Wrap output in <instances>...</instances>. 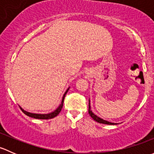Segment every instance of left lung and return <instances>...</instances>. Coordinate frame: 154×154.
<instances>
[{
    "mask_svg": "<svg viewBox=\"0 0 154 154\" xmlns=\"http://www.w3.org/2000/svg\"><path fill=\"white\" fill-rule=\"evenodd\" d=\"M88 114L93 119V120H94L95 122H98L100 124H105V125H117V123H112V122H109L108 121L103 120V119H100V117H98L97 116H96L95 114H94L92 111L91 109V105H90V100L88 99Z\"/></svg>",
    "mask_w": 154,
    "mask_h": 154,
    "instance_id": "obj_1",
    "label": "left lung"
}]
</instances>
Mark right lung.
<instances>
[{
	"mask_svg": "<svg viewBox=\"0 0 154 154\" xmlns=\"http://www.w3.org/2000/svg\"><path fill=\"white\" fill-rule=\"evenodd\" d=\"M69 88H70V87H69ZM69 88H68V89L66 90V92H65V94H63V99H62V102H61V103L60 104V106L57 107V109H55L54 112H52L48 113V114H37V113H32V112H29L25 111V110L21 108V106H20V108H21V109L22 110L23 112H24L25 115H27V116H29V117L34 118V119H53V118H54V117H56L57 116H58L59 113H60V111L62 110V108H63V102H64L65 96H66V94H67L68 91L69 90Z\"/></svg>",
	"mask_w": 154,
	"mask_h": 154,
	"instance_id": "add662e5",
	"label": "right lung"
}]
</instances>
